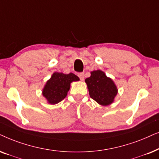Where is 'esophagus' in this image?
<instances>
[{
  "label": "esophagus",
  "mask_w": 159,
  "mask_h": 159,
  "mask_svg": "<svg viewBox=\"0 0 159 159\" xmlns=\"http://www.w3.org/2000/svg\"><path fill=\"white\" fill-rule=\"evenodd\" d=\"M78 76L79 77L81 81H84V73H79L78 74Z\"/></svg>",
  "instance_id": "34e87169"
}]
</instances>
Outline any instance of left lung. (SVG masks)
Instances as JSON below:
<instances>
[{
	"label": "left lung",
	"instance_id": "left-lung-1",
	"mask_svg": "<svg viewBox=\"0 0 159 159\" xmlns=\"http://www.w3.org/2000/svg\"><path fill=\"white\" fill-rule=\"evenodd\" d=\"M91 98L99 105H108L113 102L118 89L111 78L107 77L104 72L94 70L91 73V76L86 78Z\"/></svg>",
	"mask_w": 159,
	"mask_h": 159
}]
</instances>
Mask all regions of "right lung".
Returning a JSON list of instances; mask_svg holds the SVG:
<instances>
[{
  "label": "right lung",
  "instance_id": "obj_1",
  "mask_svg": "<svg viewBox=\"0 0 159 159\" xmlns=\"http://www.w3.org/2000/svg\"><path fill=\"white\" fill-rule=\"evenodd\" d=\"M77 81H79V78L72 73H54L46 82L43 90V95L50 104H57L67 96L71 82Z\"/></svg>",
  "mask_w": 159,
  "mask_h": 159
}]
</instances>
